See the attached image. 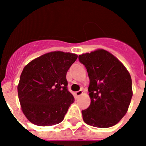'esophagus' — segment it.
Instances as JSON below:
<instances>
[{
	"mask_svg": "<svg viewBox=\"0 0 146 146\" xmlns=\"http://www.w3.org/2000/svg\"><path fill=\"white\" fill-rule=\"evenodd\" d=\"M83 94V92H82V90H80V91H78V92H75V95H76V96H81V94Z\"/></svg>",
	"mask_w": 146,
	"mask_h": 146,
	"instance_id": "esophagus-1",
	"label": "esophagus"
}]
</instances>
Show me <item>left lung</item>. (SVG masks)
<instances>
[{
    "label": "left lung",
    "instance_id": "1",
    "mask_svg": "<svg viewBox=\"0 0 146 146\" xmlns=\"http://www.w3.org/2000/svg\"><path fill=\"white\" fill-rule=\"evenodd\" d=\"M89 77L91 104L82 110L86 124L99 128L114 126L125 115L133 96L128 70L112 54L102 49L79 55Z\"/></svg>",
    "mask_w": 146,
    "mask_h": 146
}]
</instances>
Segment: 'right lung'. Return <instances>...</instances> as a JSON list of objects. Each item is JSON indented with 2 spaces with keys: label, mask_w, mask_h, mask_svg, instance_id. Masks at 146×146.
<instances>
[{
  "label": "right lung",
  "mask_w": 146,
  "mask_h": 146,
  "mask_svg": "<svg viewBox=\"0 0 146 146\" xmlns=\"http://www.w3.org/2000/svg\"><path fill=\"white\" fill-rule=\"evenodd\" d=\"M78 55L54 51L42 54L23 69L18 85L21 110L29 122L51 126L63 120L74 97L68 90L67 72Z\"/></svg>",
  "instance_id": "1"
}]
</instances>
